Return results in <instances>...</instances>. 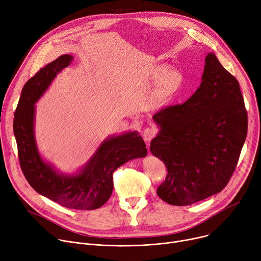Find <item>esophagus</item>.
I'll use <instances>...</instances> for the list:
<instances>
[{"label":"esophagus","mask_w":261,"mask_h":261,"mask_svg":"<svg viewBox=\"0 0 261 261\" xmlns=\"http://www.w3.org/2000/svg\"><path fill=\"white\" fill-rule=\"evenodd\" d=\"M157 132H158V130H157L156 127H153V126L152 127H146L142 132V136H143L144 140L150 141L151 139H153L156 136Z\"/></svg>","instance_id":"esophagus-1"}]
</instances>
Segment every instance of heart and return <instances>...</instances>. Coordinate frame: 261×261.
Wrapping results in <instances>:
<instances>
[{"label": "heart", "mask_w": 261, "mask_h": 261, "mask_svg": "<svg viewBox=\"0 0 261 261\" xmlns=\"http://www.w3.org/2000/svg\"><path fill=\"white\" fill-rule=\"evenodd\" d=\"M151 77L156 82L153 91V101L157 105L166 104L180 89L184 76L175 69H169L167 65H157L152 69Z\"/></svg>", "instance_id": "b5f03b06"}]
</instances>
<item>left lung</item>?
<instances>
[{
  "label": "left lung",
  "mask_w": 261,
  "mask_h": 261,
  "mask_svg": "<svg viewBox=\"0 0 261 261\" xmlns=\"http://www.w3.org/2000/svg\"><path fill=\"white\" fill-rule=\"evenodd\" d=\"M153 119L160 131L150 150L167 168L157 189L162 200L189 205L226 187L246 140L248 116L239 82L214 54L205 57L196 92Z\"/></svg>",
  "instance_id": "obj_1"
}]
</instances>
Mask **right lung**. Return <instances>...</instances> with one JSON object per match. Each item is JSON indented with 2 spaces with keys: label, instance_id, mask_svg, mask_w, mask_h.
<instances>
[{
  "label": "right lung",
  "instance_id": "obj_1",
  "mask_svg": "<svg viewBox=\"0 0 261 261\" xmlns=\"http://www.w3.org/2000/svg\"><path fill=\"white\" fill-rule=\"evenodd\" d=\"M72 61L70 55L61 56L25 83L14 114L13 131L20 168L36 192L68 208L96 210L113 193L115 170L129 160L145 157L147 150L141 136L128 132L106 139L77 175L59 174L43 162L34 137V104Z\"/></svg>",
  "mask_w": 261,
  "mask_h": 261
}]
</instances>
